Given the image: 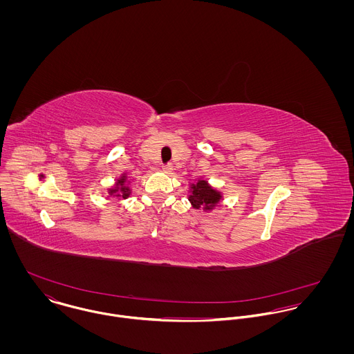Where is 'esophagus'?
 Masks as SVG:
<instances>
[{
	"label": "esophagus",
	"instance_id": "1",
	"mask_svg": "<svg viewBox=\"0 0 354 354\" xmlns=\"http://www.w3.org/2000/svg\"><path fill=\"white\" fill-rule=\"evenodd\" d=\"M162 170H163L165 173H170V171L173 170V165H171V163H163V165H162Z\"/></svg>",
	"mask_w": 354,
	"mask_h": 354
}]
</instances>
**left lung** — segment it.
Segmentation results:
<instances>
[{
	"label": "left lung",
	"mask_w": 354,
	"mask_h": 354,
	"mask_svg": "<svg viewBox=\"0 0 354 354\" xmlns=\"http://www.w3.org/2000/svg\"><path fill=\"white\" fill-rule=\"evenodd\" d=\"M192 188H194V192L189 196V201L195 208H201L202 205H207V208H209V205L219 202V198H221L219 194L211 189L205 181H199Z\"/></svg>",
	"instance_id": "obj_1"
}]
</instances>
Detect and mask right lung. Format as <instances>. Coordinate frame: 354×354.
Returning a JSON list of instances; mask_svg holds the SVG:
<instances>
[{"label": "right lung", "mask_w": 354, "mask_h": 354, "mask_svg": "<svg viewBox=\"0 0 354 354\" xmlns=\"http://www.w3.org/2000/svg\"><path fill=\"white\" fill-rule=\"evenodd\" d=\"M120 183H121V184H124V183H125V177H124L122 180H120ZM111 192H115V191H111ZM120 192H121V195H117V196H121L122 199H125V198L129 195L128 188H125V187H121V188H120Z\"/></svg>", "instance_id": "add662e5"}]
</instances>
